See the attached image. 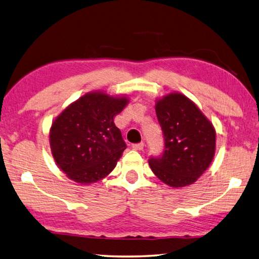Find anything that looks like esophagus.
Instances as JSON below:
<instances>
[{
  "instance_id": "1",
  "label": "esophagus",
  "mask_w": 259,
  "mask_h": 259,
  "mask_svg": "<svg viewBox=\"0 0 259 259\" xmlns=\"http://www.w3.org/2000/svg\"><path fill=\"white\" fill-rule=\"evenodd\" d=\"M135 150H142L144 148V143H138V144H133L131 146Z\"/></svg>"
}]
</instances>
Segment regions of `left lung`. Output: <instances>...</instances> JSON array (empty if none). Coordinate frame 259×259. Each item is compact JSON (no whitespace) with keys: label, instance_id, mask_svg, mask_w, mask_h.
Segmentation results:
<instances>
[{"label":"left lung","instance_id":"8db88e82","mask_svg":"<svg viewBox=\"0 0 259 259\" xmlns=\"http://www.w3.org/2000/svg\"><path fill=\"white\" fill-rule=\"evenodd\" d=\"M163 131L164 148L150 156L149 166L171 187L194 183L207 170L215 153V130L194 102L182 94H170L155 106Z\"/></svg>","mask_w":259,"mask_h":259}]
</instances>
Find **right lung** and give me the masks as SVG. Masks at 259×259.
<instances>
[{"mask_svg": "<svg viewBox=\"0 0 259 259\" xmlns=\"http://www.w3.org/2000/svg\"><path fill=\"white\" fill-rule=\"evenodd\" d=\"M126 103L125 97L89 93L56 117L50 133L52 155L71 180L96 182L115 167L126 145L113 119Z\"/></svg>", "mask_w": 259, "mask_h": 259, "instance_id": "1", "label": "right lung"}]
</instances>
